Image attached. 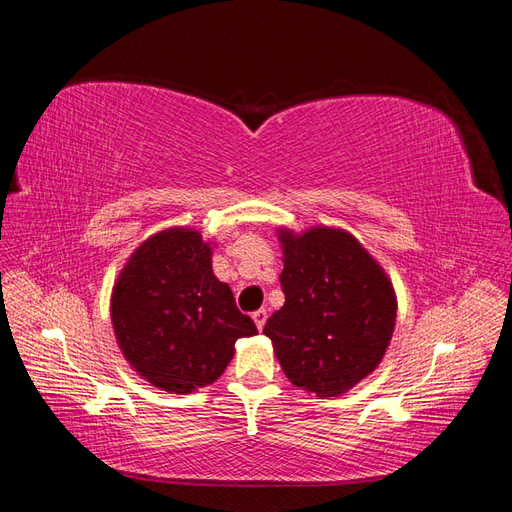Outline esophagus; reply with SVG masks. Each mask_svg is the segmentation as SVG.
I'll use <instances>...</instances> for the list:
<instances>
[{"instance_id": "1", "label": "esophagus", "mask_w": 512, "mask_h": 512, "mask_svg": "<svg viewBox=\"0 0 512 512\" xmlns=\"http://www.w3.org/2000/svg\"><path fill=\"white\" fill-rule=\"evenodd\" d=\"M252 318L256 322L258 331H262V329H265V324H267V309H258V312L252 314Z\"/></svg>"}]
</instances>
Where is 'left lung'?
Masks as SVG:
<instances>
[{
    "mask_svg": "<svg viewBox=\"0 0 512 512\" xmlns=\"http://www.w3.org/2000/svg\"><path fill=\"white\" fill-rule=\"evenodd\" d=\"M286 303L267 320L286 378L318 397H337L378 367L395 329L393 284L346 230L280 228Z\"/></svg>",
    "mask_w": 512,
    "mask_h": 512,
    "instance_id": "1",
    "label": "left lung"
}]
</instances>
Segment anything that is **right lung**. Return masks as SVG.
I'll list each match as a JSON object with an SVG mask.
<instances>
[{
	"mask_svg": "<svg viewBox=\"0 0 512 512\" xmlns=\"http://www.w3.org/2000/svg\"><path fill=\"white\" fill-rule=\"evenodd\" d=\"M117 344L153 386L185 395L218 380L239 337L256 324L211 269V245L192 228L149 237L119 273L111 299Z\"/></svg>",
	"mask_w": 512,
	"mask_h": 512,
	"instance_id": "add662e5",
	"label": "right lung"
}]
</instances>
